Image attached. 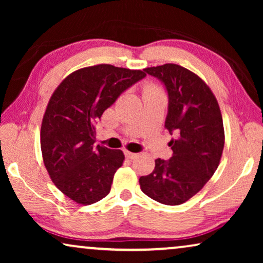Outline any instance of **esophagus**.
<instances>
[{"label": "esophagus", "instance_id": "obj_1", "mask_svg": "<svg viewBox=\"0 0 263 263\" xmlns=\"http://www.w3.org/2000/svg\"><path fill=\"white\" fill-rule=\"evenodd\" d=\"M124 154H125V157L128 158V159H134V158H136L138 157V154L136 153H132V152H128V151H125L124 152Z\"/></svg>", "mask_w": 263, "mask_h": 263}]
</instances>
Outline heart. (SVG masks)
<instances>
[{"label":"heart","instance_id":"heart-1","mask_svg":"<svg viewBox=\"0 0 263 263\" xmlns=\"http://www.w3.org/2000/svg\"><path fill=\"white\" fill-rule=\"evenodd\" d=\"M148 88H153V87H148Z\"/></svg>","mask_w":263,"mask_h":263}]
</instances>
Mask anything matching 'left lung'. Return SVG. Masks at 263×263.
<instances>
[{"label":"left lung","mask_w":263,"mask_h":263,"mask_svg":"<svg viewBox=\"0 0 263 263\" xmlns=\"http://www.w3.org/2000/svg\"><path fill=\"white\" fill-rule=\"evenodd\" d=\"M143 70L164 85L165 128L175 139L168 142L172 157L158 158L152 174L140 177V186L151 199L176 206L199 193L217 170L225 141L221 112L210 87L193 71L171 63Z\"/></svg>","instance_id":"obj_1"}]
</instances>
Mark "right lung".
<instances>
[{
	"label": "right lung",
	"mask_w": 263,
	"mask_h": 263,
	"mask_svg": "<svg viewBox=\"0 0 263 263\" xmlns=\"http://www.w3.org/2000/svg\"><path fill=\"white\" fill-rule=\"evenodd\" d=\"M146 77L98 64L71 73L46 107L41 129L43 160L55 185L75 202L91 204L110 193L123 152L95 146L96 124L124 91Z\"/></svg>",
	"instance_id": "add662e5"
}]
</instances>
